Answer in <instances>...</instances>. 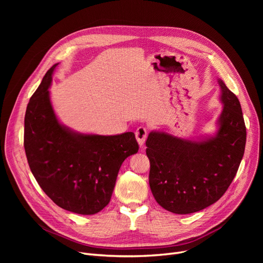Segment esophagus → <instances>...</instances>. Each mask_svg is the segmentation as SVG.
<instances>
[{"label":"esophagus","mask_w":263,"mask_h":263,"mask_svg":"<svg viewBox=\"0 0 263 263\" xmlns=\"http://www.w3.org/2000/svg\"><path fill=\"white\" fill-rule=\"evenodd\" d=\"M135 137H136V141L139 143V145L141 147L144 146L145 141H146V137H147V129L145 127H139L135 132Z\"/></svg>","instance_id":"obj_1"}]
</instances>
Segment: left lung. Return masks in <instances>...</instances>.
I'll list each match as a JSON object with an SVG mask.
<instances>
[{"label": "left lung", "instance_id": "1", "mask_svg": "<svg viewBox=\"0 0 263 263\" xmlns=\"http://www.w3.org/2000/svg\"><path fill=\"white\" fill-rule=\"evenodd\" d=\"M222 112L217 131L197 141L151 131L146 141L149 185L157 202L170 212L190 214L222 197L242 161L246 128L237 96L218 79Z\"/></svg>", "mask_w": 263, "mask_h": 263}]
</instances>
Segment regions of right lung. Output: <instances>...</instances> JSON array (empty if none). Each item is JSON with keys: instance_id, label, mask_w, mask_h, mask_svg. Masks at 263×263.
<instances>
[{"instance_id": "add662e5", "label": "right lung", "mask_w": 263, "mask_h": 263, "mask_svg": "<svg viewBox=\"0 0 263 263\" xmlns=\"http://www.w3.org/2000/svg\"><path fill=\"white\" fill-rule=\"evenodd\" d=\"M53 65L32 96L24 117V149L32 174L61 208L90 215L110 200L122 162L139 151L133 132L84 134L60 122L50 100Z\"/></svg>"}]
</instances>
